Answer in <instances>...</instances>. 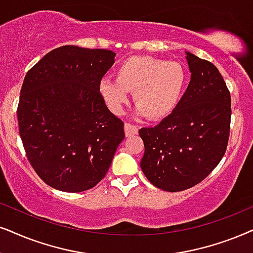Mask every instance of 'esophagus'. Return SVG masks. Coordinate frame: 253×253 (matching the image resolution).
<instances>
[{
    "mask_svg": "<svg viewBox=\"0 0 253 253\" xmlns=\"http://www.w3.org/2000/svg\"><path fill=\"white\" fill-rule=\"evenodd\" d=\"M137 130H139V128H137L135 125L129 123L125 124V134H126L127 137L135 135V134H137Z\"/></svg>",
    "mask_w": 253,
    "mask_h": 253,
    "instance_id": "obj_1",
    "label": "esophagus"
}]
</instances>
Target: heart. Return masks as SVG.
<instances>
[{
	"label": "heart",
	"mask_w": 253,
	"mask_h": 253,
	"mask_svg": "<svg viewBox=\"0 0 253 253\" xmlns=\"http://www.w3.org/2000/svg\"><path fill=\"white\" fill-rule=\"evenodd\" d=\"M116 79H103L99 91L108 108L121 111L128 92L140 114L153 120L171 113L180 103L187 86L184 66L152 56H134L123 60L114 71Z\"/></svg>",
	"instance_id": "1"
}]
</instances>
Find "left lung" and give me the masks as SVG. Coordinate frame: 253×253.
<instances>
[{
  "mask_svg": "<svg viewBox=\"0 0 253 253\" xmlns=\"http://www.w3.org/2000/svg\"><path fill=\"white\" fill-rule=\"evenodd\" d=\"M185 53L191 79L180 103L159 125L139 130L143 174L170 193L189 189L217 167L231 123V97L222 75L209 60Z\"/></svg>",
  "mask_w": 253,
  "mask_h": 253,
  "instance_id": "1",
  "label": "left lung"
}]
</instances>
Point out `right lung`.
<instances>
[{
	"mask_svg": "<svg viewBox=\"0 0 253 253\" xmlns=\"http://www.w3.org/2000/svg\"><path fill=\"white\" fill-rule=\"evenodd\" d=\"M114 56L64 45L27 72L17 107L20 135L31 167L55 189L81 193L97 185L125 139L123 120L99 91Z\"/></svg>",
	"mask_w": 253,
	"mask_h": 253,
	"instance_id": "1",
	"label": "right lung"
}]
</instances>
